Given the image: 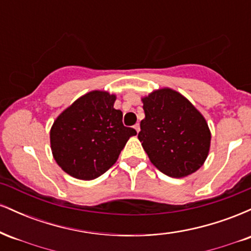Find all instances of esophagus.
<instances>
[{
    "instance_id": "34e87169",
    "label": "esophagus",
    "mask_w": 251,
    "mask_h": 251,
    "mask_svg": "<svg viewBox=\"0 0 251 251\" xmlns=\"http://www.w3.org/2000/svg\"><path fill=\"white\" fill-rule=\"evenodd\" d=\"M133 128L135 129V131H137V133H139V131H140V125H139V124H135V125L133 126Z\"/></svg>"
}]
</instances>
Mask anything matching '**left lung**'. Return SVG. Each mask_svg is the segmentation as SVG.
<instances>
[{
    "label": "left lung",
    "instance_id": "left-lung-1",
    "mask_svg": "<svg viewBox=\"0 0 251 251\" xmlns=\"http://www.w3.org/2000/svg\"><path fill=\"white\" fill-rule=\"evenodd\" d=\"M145 118L138 139L164 175L183 178L208 158L211 132L205 118L179 92L164 87L142 98Z\"/></svg>",
    "mask_w": 251,
    "mask_h": 251
}]
</instances>
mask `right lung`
<instances>
[{
  "instance_id": "obj_1",
  "label": "right lung",
  "mask_w": 251,
  "mask_h": 251,
  "mask_svg": "<svg viewBox=\"0 0 251 251\" xmlns=\"http://www.w3.org/2000/svg\"><path fill=\"white\" fill-rule=\"evenodd\" d=\"M116 94L92 91L63 109L50 128V149L66 174L92 180L116 164L134 128L123 124V112L113 107Z\"/></svg>"
}]
</instances>
